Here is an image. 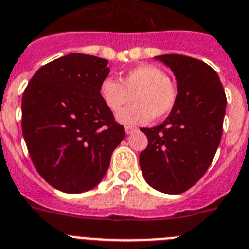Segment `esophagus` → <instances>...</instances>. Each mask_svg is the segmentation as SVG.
<instances>
[{
    "instance_id": "34e87169",
    "label": "esophagus",
    "mask_w": 249,
    "mask_h": 249,
    "mask_svg": "<svg viewBox=\"0 0 249 249\" xmlns=\"http://www.w3.org/2000/svg\"><path fill=\"white\" fill-rule=\"evenodd\" d=\"M134 130H137V127L135 126H131V125H126V126H125V133L126 134H131Z\"/></svg>"
}]
</instances>
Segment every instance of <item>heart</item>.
Masks as SVG:
<instances>
[{
  "label": "heart",
  "mask_w": 249,
  "mask_h": 249,
  "mask_svg": "<svg viewBox=\"0 0 249 249\" xmlns=\"http://www.w3.org/2000/svg\"><path fill=\"white\" fill-rule=\"evenodd\" d=\"M100 96L111 112L116 114L125 106L137 101L133 108L118 115L124 124H146L151 119L169 115L178 100L177 86L168 79L165 71L155 65L142 64L127 71L122 83L112 77L101 81Z\"/></svg>",
  "instance_id": "1"
}]
</instances>
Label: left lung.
Returning <instances> with one entry per match:
<instances>
[{
	"mask_svg": "<svg viewBox=\"0 0 249 249\" xmlns=\"http://www.w3.org/2000/svg\"><path fill=\"white\" fill-rule=\"evenodd\" d=\"M174 72L178 100L160 125L142 127L148 146L139 155L142 176L154 189L183 193L205 174L223 131L226 92L217 72L189 56H157Z\"/></svg>",
	"mask_w": 249,
	"mask_h": 249,
	"instance_id": "left-lung-1",
	"label": "left lung"
}]
</instances>
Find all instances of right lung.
I'll return each instance as SVG.
<instances>
[{
	"mask_svg": "<svg viewBox=\"0 0 249 249\" xmlns=\"http://www.w3.org/2000/svg\"><path fill=\"white\" fill-rule=\"evenodd\" d=\"M107 60L69 53L38 69L22 95V134L35 168L65 193H83L105 176L125 138L100 96Z\"/></svg>",
	"mask_w": 249,
	"mask_h": 249,
	"instance_id": "right-lung-1",
	"label": "right lung"
}]
</instances>
